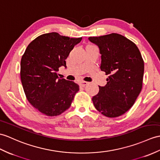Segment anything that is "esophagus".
<instances>
[{"label":"esophagus","mask_w":160,"mask_h":160,"mask_svg":"<svg viewBox=\"0 0 160 160\" xmlns=\"http://www.w3.org/2000/svg\"><path fill=\"white\" fill-rule=\"evenodd\" d=\"M87 84H88L87 82H85V81H84V82H80L79 85H80V87H84L85 86H86V85H87Z\"/></svg>","instance_id":"esophagus-1"}]
</instances>
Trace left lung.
Returning <instances> with one entry per match:
<instances>
[{"label": "left lung", "mask_w": 160, "mask_h": 160, "mask_svg": "<svg viewBox=\"0 0 160 160\" xmlns=\"http://www.w3.org/2000/svg\"><path fill=\"white\" fill-rule=\"evenodd\" d=\"M88 39L99 47L100 69L108 75L106 86H99V92L92 98L94 106L107 117H119L133 106L142 90V56L134 43L117 33Z\"/></svg>", "instance_id": "1"}]
</instances>
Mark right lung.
I'll list each match as a JSON object with an SVG mask.
<instances>
[{"label":"right lung","mask_w":160,"mask_h":160,"mask_svg":"<svg viewBox=\"0 0 160 160\" xmlns=\"http://www.w3.org/2000/svg\"><path fill=\"white\" fill-rule=\"evenodd\" d=\"M82 38H70L57 32L40 35L28 44L20 63V78L26 97L39 112L49 117L62 114L72 104L79 86L59 79V68Z\"/></svg>","instance_id":"right-lung-1"}]
</instances>
